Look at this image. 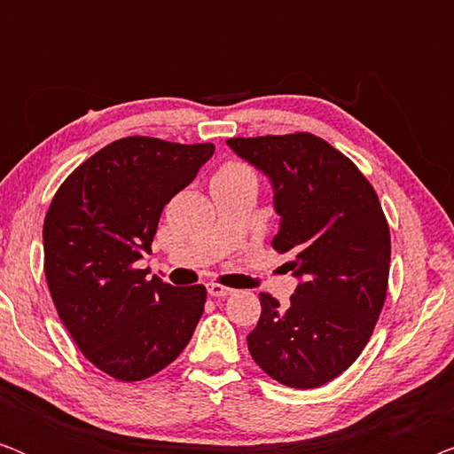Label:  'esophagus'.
<instances>
[{
	"label": "esophagus",
	"instance_id": "34e87169",
	"mask_svg": "<svg viewBox=\"0 0 454 454\" xmlns=\"http://www.w3.org/2000/svg\"><path fill=\"white\" fill-rule=\"evenodd\" d=\"M207 289L213 297H227V295L233 294L231 287H225V285H221V283H208Z\"/></svg>",
	"mask_w": 454,
	"mask_h": 454
}]
</instances>
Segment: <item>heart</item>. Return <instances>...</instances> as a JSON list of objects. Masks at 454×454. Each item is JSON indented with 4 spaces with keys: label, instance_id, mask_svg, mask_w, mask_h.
Instances as JSON below:
<instances>
[{
    "label": "heart",
    "instance_id": "1",
    "mask_svg": "<svg viewBox=\"0 0 454 454\" xmlns=\"http://www.w3.org/2000/svg\"><path fill=\"white\" fill-rule=\"evenodd\" d=\"M241 173H252L246 165L238 163V160H227L219 167V171L215 173V177H233V176H241Z\"/></svg>",
    "mask_w": 454,
    "mask_h": 454
}]
</instances>
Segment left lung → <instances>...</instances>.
Segmentation results:
<instances>
[{"label":"left lung","mask_w":454,"mask_h":454,"mask_svg":"<svg viewBox=\"0 0 454 454\" xmlns=\"http://www.w3.org/2000/svg\"><path fill=\"white\" fill-rule=\"evenodd\" d=\"M275 185L272 239L301 278L289 306L260 294L247 334L254 362L291 388H318L349 368L374 333L388 289L390 229L368 177L309 132L229 138Z\"/></svg>","instance_id":"8db88e82"}]
</instances>
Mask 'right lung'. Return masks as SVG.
<instances>
[{"label": "right lung", "mask_w": 454, "mask_h": 454, "mask_svg": "<svg viewBox=\"0 0 454 454\" xmlns=\"http://www.w3.org/2000/svg\"><path fill=\"white\" fill-rule=\"evenodd\" d=\"M215 145L128 136L78 165L43 223L53 306L82 356L120 382L146 380L190 343L207 287H173L136 266L165 204L192 184Z\"/></svg>", "instance_id": "1"}]
</instances>
